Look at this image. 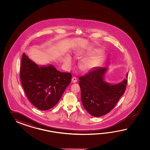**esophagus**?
<instances>
[{
    "mask_svg": "<svg viewBox=\"0 0 150 150\" xmlns=\"http://www.w3.org/2000/svg\"><path fill=\"white\" fill-rule=\"evenodd\" d=\"M71 81H72V83H76V81H77V79H76V77H73V78H72Z\"/></svg>",
    "mask_w": 150,
    "mask_h": 150,
    "instance_id": "34e87169",
    "label": "esophagus"
}]
</instances>
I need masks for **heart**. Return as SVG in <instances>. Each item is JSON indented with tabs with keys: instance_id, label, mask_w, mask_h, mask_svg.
Here are the masks:
<instances>
[{
	"instance_id": "b5f03b06",
	"label": "heart",
	"mask_w": 150,
	"mask_h": 150,
	"mask_svg": "<svg viewBox=\"0 0 150 150\" xmlns=\"http://www.w3.org/2000/svg\"><path fill=\"white\" fill-rule=\"evenodd\" d=\"M74 54L78 58L87 57L92 55L88 57L85 58L80 62L79 67L80 70L83 72H88L100 66L104 60L105 55L100 49H78L74 52ZM65 62L69 67H71L73 64V60L70 56L66 58Z\"/></svg>"
}]
</instances>
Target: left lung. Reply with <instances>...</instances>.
I'll return each instance as SVG.
<instances>
[{
	"label": "left lung",
	"mask_w": 150,
	"mask_h": 150,
	"mask_svg": "<svg viewBox=\"0 0 150 150\" xmlns=\"http://www.w3.org/2000/svg\"><path fill=\"white\" fill-rule=\"evenodd\" d=\"M108 69L99 67L79 78L83 106L94 117L101 116L111 111L126 88L128 74L121 82L111 83L105 81Z\"/></svg>",
	"instance_id": "8db88e82"
}]
</instances>
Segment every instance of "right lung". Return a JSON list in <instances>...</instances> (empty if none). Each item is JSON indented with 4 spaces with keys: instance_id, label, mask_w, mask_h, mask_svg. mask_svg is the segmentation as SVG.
Instances as JSON below:
<instances>
[{
    "instance_id": "obj_1",
    "label": "right lung",
    "mask_w": 150,
    "mask_h": 150,
    "mask_svg": "<svg viewBox=\"0 0 150 150\" xmlns=\"http://www.w3.org/2000/svg\"><path fill=\"white\" fill-rule=\"evenodd\" d=\"M72 75L62 72L54 65H38L23 53L20 79L29 101L41 110H47L57 103L70 84Z\"/></svg>"
}]
</instances>
